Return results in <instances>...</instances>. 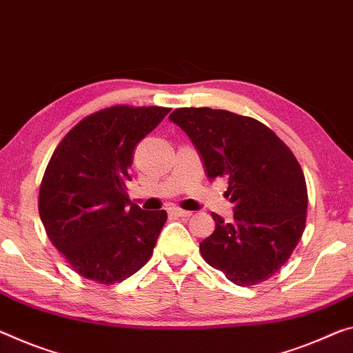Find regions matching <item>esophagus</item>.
<instances>
[{
  "label": "esophagus",
  "instance_id": "34e87169",
  "mask_svg": "<svg viewBox=\"0 0 353 353\" xmlns=\"http://www.w3.org/2000/svg\"><path fill=\"white\" fill-rule=\"evenodd\" d=\"M170 211H172V213L175 214V216H178V218H189V216L192 214L191 211H186V210H181V208H176V207L172 208Z\"/></svg>",
  "mask_w": 353,
  "mask_h": 353
}]
</instances>
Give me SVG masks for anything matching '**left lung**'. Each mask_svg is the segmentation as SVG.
<instances>
[{"mask_svg":"<svg viewBox=\"0 0 353 353\" xmlns=\"http://www.w3.org/2000/svg\"><path fill=\"white\" fill-rule=\"evenodd\" d=\"M169 120L191 139L208 180L229 183L233 221L211 213L216 229L200 243L205 262L236 285L267 281L306 224L307 189L294 153L265 124L227 110L176 108Z\"/></svg>","mask_w":353,"mask_h":353,"instance_id":"1","label":"left lung"}]
</instances>
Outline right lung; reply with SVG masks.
<instances>
[{
  "instance_id": "obj_1",
  "label": "right lung",
  "mask_w": 353,
  "mask_h": 353,
  "mask_svg": "<svg viewBox=\"0 0 353 353\" xmlns=\"http://www.w3.org/2000/svg\"><path fill=\"white\" fill-rule=\"evenodd\" d=\"M169 112L104 108L75 124L53 151L39 189V214L53 246L83 278L121 283L153 254L167 213L131 203L126 183L135 146Z\"/></svg>"
}]
</instances>
